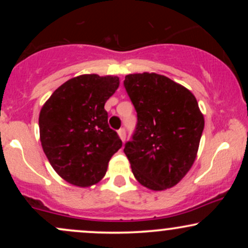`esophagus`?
<instances>
[{"mask_svg": "<svg viewBox=\"0 0 248 248\" xmlns=\"http://www.w3.org/2000/svg\"><path fill=\"white\" fill-rule=\"evenodd\" d=\"M119 136H120L121 141L124 142V140H126V130H124V128H121V129H119Z\"/></svg>", "mask_w": 248, "mask_h": 248, "instance_id": "obj_1", "label": "esophagus"}]
</instances>
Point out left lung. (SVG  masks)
Segmentation results:
<instances>
[{
  "mask_svg": "<svg viewBox=\"0 0 248 248\" xmlns=\"http://www.w3.org/2000/svg\"><path fill=\"white\" fill-rule=\"evenodd\" d=\"M138 124L124 152L138 182L154 191L175 186L197 156L204 116L187 88L157 73H134L124 81Z\"/></svg>",
  "mask_w": 248,
  "mask_h": 248,
  "instance_id": "obj_1",
  "label": "left lung"
}]
</instances>
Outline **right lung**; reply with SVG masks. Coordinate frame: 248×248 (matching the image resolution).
I'll use <instances>...</instances> for the list:
<instances>
[{
  "label": "right lung",
  "mask_w": 248,
  "mask_h": 248,
  "mask_svg": "<svg viewBox=\"0 0 248 248\" xmlns=\"http://www.w3.org/2000/svg\"><path fill=\"white\" fill-rule=\"evenodd\" d=\"M119 84L114 76H78L43 105L38 121L43 150L55 171L72 186L100 182L110 157L122 147L105 110Z\"/></svg>",
  "instance_id": "1"
}]
</instances>
